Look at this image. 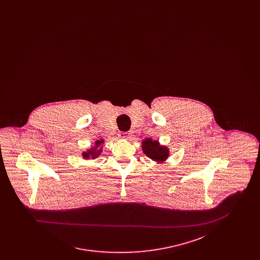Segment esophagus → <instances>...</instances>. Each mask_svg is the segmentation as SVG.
<instances>
[{
  "label": "esophagus",
  "mask_w": 260,
  "mask_h": 260,
  "mask_svg": "<svg viewBox=\"0 0 260 260\" xmlns=\"http://www.w3.org/2000/svg\"><path fill=\"white\" fill-rule=\"evenodd\" d=\"M118 136L121 138V139H124V140H128L131 137H132V134L129 132H122V133H119Z\"/></svg>",
  "instance_id": "obj_1"
}]
</instances>
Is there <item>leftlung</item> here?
Segmentation results:
<instances>
[{"instance_id":"8db88e82","label":"left lung","mask_w":260,"mask_h":260,"mask_svg":"<svg viewBox=\"0 0 260 260\" xmlns=\"http://www.w3.org/2000/svg\"><path fill=\"white\" fill-rule=\"evenodd\" d=\"M141 148L148 158L158 164L167 161L170 156V149L165 145H161L158 140H154L150 137L142 140Z\"/></svg>"}]
</instances>
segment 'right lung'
Returning a JSON list of instances; mask_svg holds the SVG:
<instances>
[{"instance_id":"obj_1","label":"right lung","mask_w":260,"mask_h":260,"mask_svg":"<svg viewBox=\"0 0 260 260\" xmlns=\"http://www.w3.org/2000/svg\"><path fill=\"white\" fill-rule=\"evenodd\" d=\"M103 143H104V139H99V140L94 141V145H91L90 148L87 149L85 152H83V154H82L83 158L85 160L96 159L102 153V150H103L102 144Z\"/></svg>"}]
</instances>
